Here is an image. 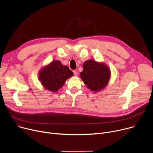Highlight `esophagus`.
<instances>
[{
    "instance_id": "esophagus-1",
    "label": "esophagus",
    "mask_w": 153,
    "mask_h": 153,
    "mask_svg": "<svg viewBox=\"0 0 153 153\" xmlns=\"http://www.w3.org/2000/svg\"><path fill=\"white\" fill-rule=\"evenodd\" d=\"M73 73H74V76H77V75H78V72L77 71H76V70H74V71H73Z\"/></svg>"
}]
</instances>
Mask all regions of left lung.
Instances as JSON below:
<instances>
[{"label":"left lung","instance_id":"1","mask_svg":"<svg viewBox=\"0 0 153 153\" xmlns=\"http://www.w3.org/2000/svg\"><path fill=\"white\" fill-rule=\"evenodd\" d=\"M83 69L80 74V78L91 91L98 92L107 86L111 73L105 63L90 59L84 63Z\"/></svg>","mask_w":153,"mask_h":153}]
</instances>
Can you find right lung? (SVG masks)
Masks as SVG:
<instances>
[{
	"label": "right lung",
	"instance_id": "obj_1",
	"mask_svg": "<svg viewBox=\"0 0 153 153\" xmlns=\"http://www.w3.org/2000/svg\"><path fill=\"white\" fill-rule=\"evenodd\" d=\"M74 75L67 66L59 60H53L43 66L38 73V79L43 87L51 92L58 91L67 79Z\"/></svg>",
	"mask_w": 153,
	"mask_h": 153
}]
</instances>
